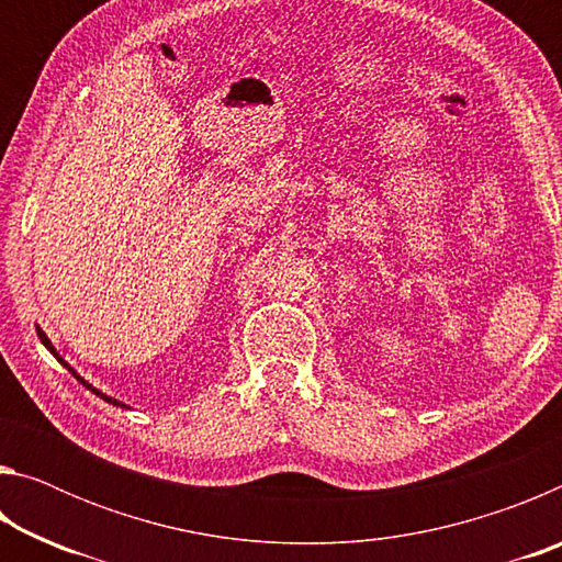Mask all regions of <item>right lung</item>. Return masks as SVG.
<instances>
[{
  "mask_svg": "<svg viewBox=\"0 0 562 562\" xmlns=\"http://www.w3.org/2000/svg\"><path fill=\"white\" fill-rule=\"evenodd\" d=\"M36 335H40V339H42V345H44L46 349H49V351H52V355H54L56 359H59V361H61V364H64L66 369H69V372H71V374H74L76 379H79V382H81L83 386H87V389H91V392H93V394H97V396H101V398H103V402H109V404H113V406H126V404H121V402H116V398H111V396H106V394H101V392H99V389H97V386H91L89 382H83V379H81L79 374H76V372H74V367H71V364H66V361H64V357H59V351H56V349H54V345H52V341H49V337H46V335H44V331H42V327H36Z\"/></svg>",
  "mask_w": 562,
  "mask_h": 562,
  "instance_id": "right-lung-1",
  "label": "right lung"
}]
</instances>
